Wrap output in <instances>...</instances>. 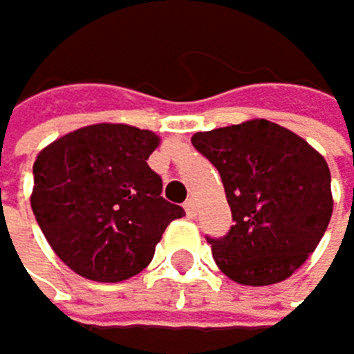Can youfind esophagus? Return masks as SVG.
Wrapping results in <instances>:
<instances>
[{
	"mask_svg": "<svg viewBox=\"0 0 354 354\" xmlns=\"http://www.w3.org/2000/svg\"><path fill=\"white\" fill-rule=\"evenodd\" d=\"M184 210H186V215H188V217H195V215H197V204H195L192 199H188L186 204H184Z\"/></svg>",
	"mask_w": 354,
	"mask_h": 354,
	"instance_id": "34e87169",
	"label": "esophagus"
}]
</instances>
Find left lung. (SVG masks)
<instances>
[{
    "mask_svg": "<svg viewBox=\"0 0 354 354\" xmlns=\"http://www.w3.org/2000/svg\"><path fill=\"white\" fill-rule=\"evenodd\" d=\"M192 146L219 170L235 221L226 237L208 239L219 270L243 286L288 279L333 215L326 159L268 119L195 133Z\"/></svg>",
    "mask_w": 354,
    "mask_h": 354,
    "instance_id": "left-lung-1",
    "label": "left lung"
}]
</instances>
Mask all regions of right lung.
<instances>
[{"label": "right lung", "mask_w": 354, "mask_h": 354, "mask_svg": "<svg viewBox=\"0 0 354 354\" xmlns=\"http://www.w3.org/2000/svg\"><path fill=\"white\" fill-rule=\"evenodd\" d=\"M153 131L93 124L55 139L35 159L30 206L66 266L93 281H124L153 261L166 226L184 208L162 197L148 166Z\"/></svg>", "instance_id": "1"}]
</instances>
